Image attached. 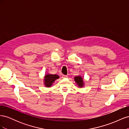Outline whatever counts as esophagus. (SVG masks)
<instances>
[{
  "instance_id": "obj_1",
  "label": "esophagus",
  "mask_w": 129,
  "mask_h": 129,
  "mask_svg": "<svg viewBox=\"0 0 129 129\" xmlns=\"http://www.w3.org/2000/svg\"><path fill=\"white\" fill-rule=\"evenodd\" d=\"M62 77H63V78H66V77H68V76H67V75H63V74H62Z\"/></svg>"
}]
</instances>
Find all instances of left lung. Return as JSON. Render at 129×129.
Returning <instances> with one entry per match:
<instances>
[{
	"instance_id": "obj_1",
	"label": "left lung",
	"mask_w": 129,
	"mask_h": 129,
	"mask_svg": "<svg viewBox=\"0 0 129 129\" xmlns=\"http://www.w3.org/2000/svg\"><path fill=\"white\" fill-rule=\"evenodd\" d=\"M74 80H75V81L76 82V83H77V84L78 85L80 88L82 87L84 85V83H83V79L82 77L81 76H76L74 78Z\"/></svg>"
}]
</instances>
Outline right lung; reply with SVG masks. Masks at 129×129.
Wrapping results in <instances>:
<instances>
[{"mask_svg": "<svg viewBox=\"0 0 129 129\" xmlns=\"http://www.w3.org/2000/svg\"><path fill=\"white\" fill-rule=\"evenodd\" d=\"M58 78H59V76L56 75V74H55V75H52V74L46 75L44 79L45 86L47 87H50L54 83V82L55 81V80L58 79Z\"/></svg>", "mask_w": 129, "mask_h": 129, "instance_id": "right-lung-1", "label": "right lung"}]
</instances>
